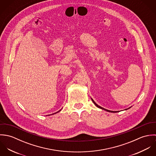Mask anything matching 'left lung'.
Instances as JSON below:
<instances>
[{
	"mask_svg": "<svg viewBox=\"0 0 156 156\" xmlns=\"http://www.w3.org/2000/svg\"><path fill=\"white\" fill-rule=\"evenodd\" d=\"M91 100H92V102L94 103V104L97 107V108H100V109H103V110H105V111H106L109 112H113V113H115V112H118L116 111H109V110H108V109H104L103 108H102V107H101V106H98L94 100H93V99L92 98H91ZM132 107H130V108H129L128 109H125V110H127V109H130V108H131Z\"/></svg>",
	"mask_w": 156,
	"mask_h": 156,
	"instance_id": "8db88e82",
	"label": "left lung"
}]
</instances>
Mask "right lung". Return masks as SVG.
<instances>
[{"instance_id": "right-lung-1", "label": "right lung", "mask_w": 156, "mask_h": 156, "mask_svg": "<svg viewBox=\"0 0 156 156\" xmlns=\"http://www.w3.org/2000/svg\"><path fill=\"white\" fill-rule=\"evenodd\" d=\"M61 111V109L60 111H59L57 112H56V113H58V112H60ZM55 113H53V114H51V115H53V114H55Z\"/></svg>"}]
</instances>
